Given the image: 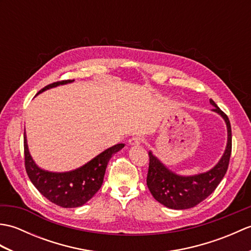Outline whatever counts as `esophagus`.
<instances>
[{"instance_id":"34e87169","label":"esophagus","mask_w":251,"mask_h":251,"mask_svg":"<svg viewBox=\"0 0 251 251\" xmlns=\"http://www.w3.org/2000/svg\"><path fill=\"white\" fill-rule=\"evenodd\" d=\"M128 142H129L130 146H139L140 143L142 142V138L141 137H138V136H135V137L130 138Z\"/></svg>"}]
</instances>
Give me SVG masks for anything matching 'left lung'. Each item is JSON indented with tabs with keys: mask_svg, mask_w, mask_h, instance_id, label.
Returning <instances> with one entry per match:
<instances>
[{
	"mask_svg": "<svg viewBox=\"0 0 251 251\" xmlns=\"http://www.w3.org/2000/svg\"><path fill=\"white\" fill-rule=\"evenodd\" d=\"M209 102L214 106L212 111L225 120L227 129L225 153L211 169L191 176L176 174L159 161L152 151H149L150 164L147 177L148 188L154 199L170 209H189L200 204L216 190L227 170L232 151L231 124L228 117L220 110L215 101L210 99Z\"/></svg>",
	"mask_w": 251,
	"mask_h": 251,
	"instance_id": "left-lung-1",
	"label": "left lung"
}]
</instances>
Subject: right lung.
<instances>
[{"label":"right lung","mask_w":251,"mask_h":251,"mask_svg":"<svg viewBox=\"0 0 251 251\" xmlns=\"http://www.w3.org/2000/svg\"><path fill=\"white\" fill-rule=\"evenodd\" d=\"M72 82L74 79L50 84L40 90L37 95L47 89ZM24 146L25 170L31 182L47 200L63 208H76L86 204L102 185L106 165L110 158L125 147L124 143H119L106 149L81 167L70 172L56 173L37 166L29 152L25 132Z\"/></svg>","instance_id":"add662e5"}]
</instances>
